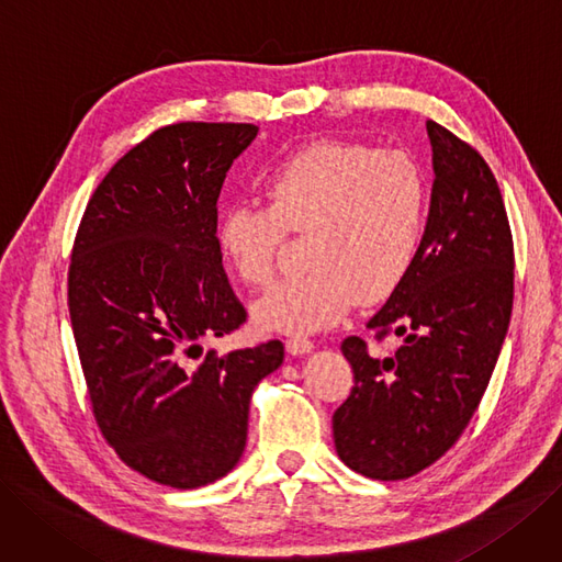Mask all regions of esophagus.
<instances>
[{
  "label": "esophagus",
  "instance_id": "obj_1",
  "mask_svg": "<svg viewBox=\"0 0 562 562\" xmlns=\"http://www.w3.org/2000/svg\"><path fill=\"white\" fill-rule=\"evenodd\" d=\"M313 349H315V342L310 340V338L294 336V338H289V340H286V351H289V355H294V357L307 355V351H313Z\"/></svg>",
  "mask_w": 562,
  "mask_h": 562
}]
</instances>
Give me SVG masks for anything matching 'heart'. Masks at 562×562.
I'll use <instances>...</instances> for the list:
<instances>
[{
  "instance_id": "b5f03b06",
  "label": "heart",
  "mask_w": 562,
  "mask_h": 562,
  "mask_svg": "<svg viewBox=\"0 0 562 562\" xmlns=\"http://www.w3.org/2000/svg\"><path fill=\"white\" fill-rule=\"evenodd\" d=\"M268 207L222 211L215 240L247 286L276 276L286 232L310 234L303 276L286 278L255 303L259 326L313 334L345 317L351 303L380 301L417 259L428 220V180L405 150L319 140L282 159L263 180Z\"/></svg>"
}]
</instances>
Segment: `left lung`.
Wrapping results in <instances>:
<instances>
[{
    "instance_id": "8db88e82",
    "label": "left lung",
    "mask_w": 562,
    "mask_h": 562,
    "mask_svg": "<svg viewBox=\"0 0 562 562\" xmlns=\"http://www.w3.org/2000/svg\"><path fill=\"white\" fill-rule=\"evenodd\" d=\"M432 194L422 247L368 328L405 336L372 357L359 336L340 345L355 370L334 414L336 451L370 480L398 482L456 445L493 375L514 301V240L488 164L442 124L426 122Z\"/></svg>"
}]
</instances>
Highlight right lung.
<instances>
[{"label": "right lung", "mask_w": 562, "mask_h": 562, "mask_svg": "<svg viewBox=\"0 0 562 562\" xmlns=\"http://www.w3.org/2000/svg\"><path fill=\"white\" fill-rule=\"evenodd\" d=\"M259 127L178 122L115 161L88 201L69 263V315L97 426L132 470L199 488L234 470L249 398L278 370L268 340L201 359L247 310L224 273L217 199Z\"/></svg>", "instance_id": "obj_1"}]
</instances>
